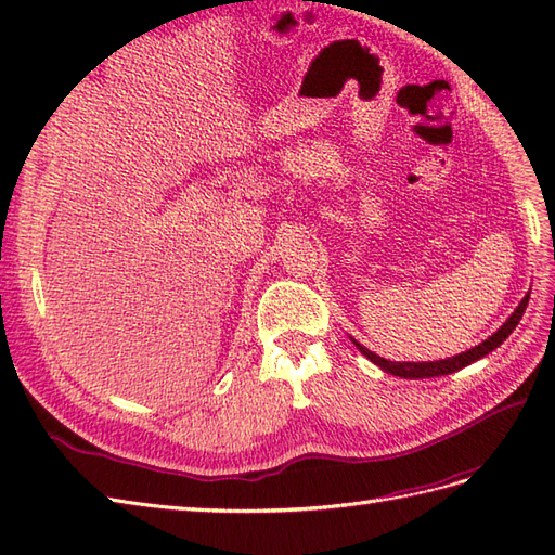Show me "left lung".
Segmentation results:
<instances>
[{
	"mask_svg": "<svg viewBox=\"0 0 555 555\" xmlns=\"http://www.w3.org/2000/svg\"><path fill=\"white\" fill-rule=\"evenodd\" d=\"M528 300H530V292L524 296V300H520L518 304V308L512 312V317L507 319L505 324H502L489 340H483V343H479L477 347H473V349H467V351H463V354H456V357H449V359H442V361H422V363H410V361H386V359H382V357H377V354H373L371 349H365L363 345H359L357 340H354V345L359 347V351L361 354L365 357V359H371L375 365H379L384 373H391V375H396V377H405V379H426V377H440V375H449V373H456V371H461V367H465V365H469V363H475V361H479V359H483L486 354H489V351H493L495 347H500L502 343H505L509 335H512V331L518 326V322H520V317H524V312H526V306H528Z\"/></svg>",
	"mask_w": 555,
	"mask_h": 555,
	"instance_id": "8db88e82",
	"label": "left lung"
}]
</instances>
